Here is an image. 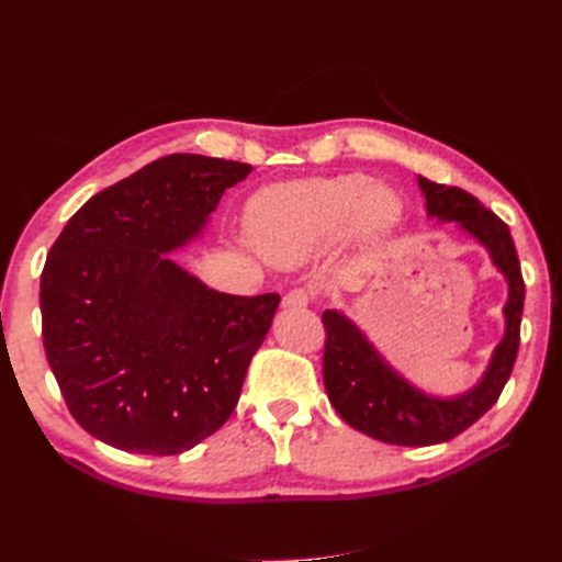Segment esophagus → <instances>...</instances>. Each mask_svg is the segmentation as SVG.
Segmentation results:
<instances>
[{
    "label": "esophagus",
    "mask_w": 562,
    "mask_h": 562,
    "mask_svg": "<svg viewBox=\"0 0 562 562\" xmlns=\"http://www.w3.org/2000/svg\"><path fill=\"white\" fill-rule=\"evenodd\" d=\"M310 300H312L310 291H304V288H295V291L283 295L281 307L283 310H300V307H307Z\"/></svg>",
    "instance_id": "obj_1"
}]
</instances>
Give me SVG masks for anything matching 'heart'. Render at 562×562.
Instances as JSON below:
<instances>
[{
  "label": "heart",
  "mask_w": 562,
  "mask_h": 562,
  "mask_svg": "<svg viewBox=\"0 0 562 562\" xmlns=\"http://www.w3.org/2000/svg\"><path fill=\"white\" fill-rule=\"evenodd\" d=\"M401 196L366 173L269 187L252 201V244L277 265H295L349 234L375 244L401 220Z\"/></svg>",
  "instance_id": "b5f03b06"
}]
</instances>
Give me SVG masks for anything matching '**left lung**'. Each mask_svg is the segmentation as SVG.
<instances>
[{"label": "left lung", "mask_w": 562, "mask_h": 562, "mask_svg": "<svg viewBox=\"0 0 562 562\" xmlns=\"http://www.w3.org/2000/svg\"><path fill=\"white\" fill-rule=\"evenodd\" d=\"M427 199V215L438 223H457L481 244L492 265L506 279L504 337L490 356L481 380L457 396H434L405 380L356 323L337 310L321 316L326 326L323 384L337 415L349 427L389 446H436L454 438L479 422L497 403L512 375L518 342L525 283L512 232L483 203L459 187L417 178Z\"/></svg>", "instance_id": "1"}]
</instances>
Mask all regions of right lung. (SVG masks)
<instances>
[{"instance_id":"obj_1","label":"right lung","mask_w":562,"mask_h":562,"mask_svg":"<svg viewBox=\"0 0 562 562\" xmlns=\"http://www.w3.org/2000/svg\"><path fill=\"white\" fill-rule=\"evenodd\" d=\"M248 164L168 155L91 196L42 271V335L72 417L138 454H180L239 403L279 295L217 293L171 255L206 229Z\"/></svg>"}]
</instances>
